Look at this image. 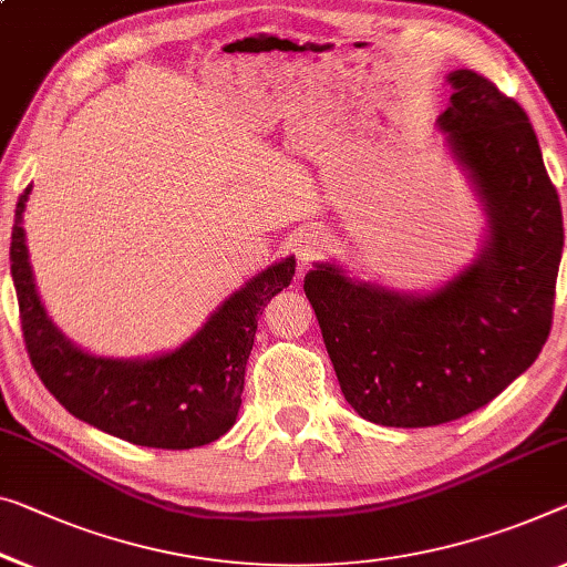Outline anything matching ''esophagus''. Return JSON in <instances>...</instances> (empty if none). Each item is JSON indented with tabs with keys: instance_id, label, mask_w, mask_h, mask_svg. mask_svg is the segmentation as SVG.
<instances>
[{
	"instance_id": "1",
	"label": "esophagus",
	"mask_w": 567,
	"mask_h": 567,
	"mask_svg": "<svg viewBox=\"0 0 567 567\" xmlns=\"http://www.w3.org/2000/svg\"><path fill=\"white\" fill-rule=\"evenodd\" d=\"M324 233L321 230H317V228H307V230H301L299 235H296V240H293V250H296V256H299V264H301V268H309L313 260H319L321 258V254H324Z\"/></svg>"
}]
</instances>
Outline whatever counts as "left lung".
<instances>
[{"label":"left lung","mask_w":567,"mask_h":567,"mask_svg":"<svg viewBox=\"0 0 567 567\" xmlns=\"http://www.w3.org/2000/svg\"><path fill=\"white\" fill-rule=\"evenodd\" d=\"M435 118L486 217L472 264L425 293L362 281L332 260L303 278L339 388L364 421L425 429L494 400L537 360L553 324L563 213L517 101L454 71Z\"/></svg>","instance_id":"8db88e82"}]
</instances>
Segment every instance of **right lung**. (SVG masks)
Segmentation results:
<instances>
[{"label":"right lung","mask_w":567,"mask_h":567,"mask_svg":"<svg viewBox=\"0 0 567 567\" xmlns=\"http://www.w3.org/2000/svg\"><path fill=\"white\" fill-rule=\"evenodd\" d=\"M32 185L14 210L10 264L22 334L34 372L68 413L150 449H195L233 429L258 313L291 284L296 258L286 256L248 278L203 327L169 352L154 357L91 354L60 332L42 303L30 266L22 220Z\"/></svg>","instance_id":"obj_1"}]
</instances>
